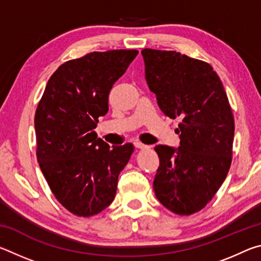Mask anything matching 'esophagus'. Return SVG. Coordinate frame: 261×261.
I'll return each instance as SVG.
<instances>
[{
	"label": "esophagus",
	"instance_id": "obj_1",
	"mask_svg": "<svg viewBox=\"0 0 261 261\" xmlns=\"http://www.w3.org/2000/svg\"><path fill=\"white\" fill-rule=\"evenodd\" d=\"M135 146L137 148H140V149H146V148H149V146H147V145H145L143 143H140V141H135Z\"/></svg>",
	"mask_w": 261,
	"mask_h": 261
}]
</instances>
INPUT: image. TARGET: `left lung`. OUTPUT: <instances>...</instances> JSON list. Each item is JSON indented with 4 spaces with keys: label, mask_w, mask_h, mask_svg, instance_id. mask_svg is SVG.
I'll return each instance as SVG.
<instances>
[{
    "label": "left lung",
    "mask_w": 261,
    "mask_h": 261,
    "mask_svg": "<svg viewBox=\"0 0 261 261\" xmlns=\"http://www.w3.org/2000/svg\"><path fill=\"white\" fill-rule=\"evenodd\" d=\"M145 78L166 116L179 117V147L156 145L160 166L153 189L178 215L199 212L224 182L231 165L235 123L222 82L204 61L174 50H141Z\"/></svg>",
    "instance_id": "left-lung-1"
}]
</instances>
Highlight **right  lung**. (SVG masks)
<instances>
[{"label": "right lung", "mask_w": 261, "mask_h": 261, "mask_svg": "<svg viewBox=\"0 0 261 261\" xmlns=\"http://www.w3.org/2000/svg\"><path fill=\"white\" fill-rule=\"evenodd\" d=\"M138 50L93 51L68 61L51 74L34 117L37 159L60 204L77 216L112 204L118 175L134 145L110 147L94 131L108 113V95Z\"/></svg>", "instance_id": "1"}]
</instances>
